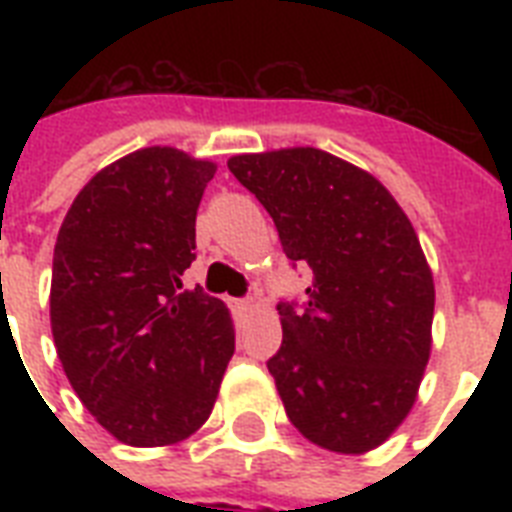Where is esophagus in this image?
<instances>
[{
  "mask_svg": "<svg viewBox=\"0 0 512 512\" xmlns=\"http://www.w3.org/2000/svg\"><path fill=\"white\" fill-rule=\"evenodd\" d=\"M231 308H233V311L244 313V311H249V308H252V303H249V300H231Z\"/></svg>",
  "mask_w": 512,
  "mask_h": 512,
  "instance_id": "34e87169",
  "label": "esophagus"
}]
</instances>
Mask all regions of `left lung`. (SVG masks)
<instances>
[{"label":"left lung","mask_w":512,"mask_h":512,"mask_svg":"<svg viewBox=\"0 0 512 512\" xmlns=\"http://www.w3.org/2000/svg\"><path fill=\"white\" fill-rule=\"evenodd\" d=\"M276 223L292 263H308L305 308L279 305L268 361L289 422L321 449H377L412 412L430 358L436 287L409 217L356 164L321 148L228 159Z\"/></svg>","instance_id":"left-lung-1"}]
</instances>
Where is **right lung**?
<instances>
[{
  "mask_svg": "<svg viewBox=\"0 0 512 512\" xmlns=\"http://www.w3.org/2000/svg\"><path fill=\"white\" fill-rule=\"evenodd\" d=\"M215 172L177 148H140L92 177L60 225L52 340L76 396L122 444L196 433L236 348L223 300L183 289Z\"/></svg>",
  "mask_w": 512,
  "mask_h": 512,
  "instance_id": "obj_1",
  "label": "right lung"
}]
</instances>
